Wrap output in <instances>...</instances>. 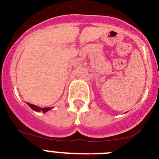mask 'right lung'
<instances>
[{"instance_id":"1","label":"right lung","mask_w":159,"mask_h":159,"mask_svg":"<svg viewBox=\"0 0 159 159\" xmlns=\"http://www.w3.org/2000/svg\"><path fill=\"white\" fill-rule=\"evenodd\" d=\"M28 104V106H30V108L32 109L33 110H35V111H38V112H41L43 111V113H46V112H47L48 110H51V107H46V108H41V107H39V106H34V105H32L30 104V103H27Z\"/></svg>"}]
</instances>
